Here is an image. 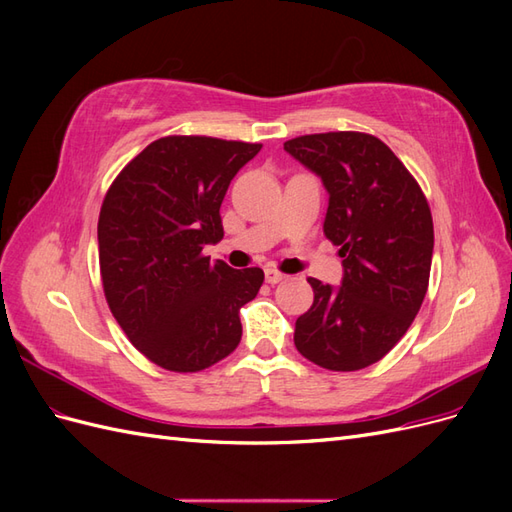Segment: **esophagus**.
<instances>
[{
  "label": "esophagus",
  "mask_w": 512,
  "mask_h": 512,
  "mask_svg": "<svg viewBox=\"0 0 512 512\" xmlns=\"http://www.w3.org/2000/svg\"><path fill=\"white\" fill-rule=\"evenodd\" d=\"M288 275H284V273H280V271H275V269H265V280L269 282V284H280V282H284Z\"/></svg>",
  "instance_id": "1"
}]
</instances>
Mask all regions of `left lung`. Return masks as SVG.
I'll return each mask as SVG.
<instances>
[{
  "label": "left lung",
  "instance_id": "left-lung-1",
  "mask_svg": "<svg viewBox=\"0 0 512 512\" xmlns=\"http://www.w3.org/2000/svg\"><path fill=\"white\" fill-rule=\"evenodd\" d=\"M329 194L324 235L342 247V286L307 277L314 303L294 324V346L331 371L374 365L412 324L425 299L433 222L427 198L380 138L307 134L284 143Z\"/></svg>",
  "mask_w": 512,
  "mask_h": 512
}]
</instances>
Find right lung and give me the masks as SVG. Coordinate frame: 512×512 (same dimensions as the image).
Listing matches in <instances>:
<instances>
[{"label":"right lung","instance_id":"add662e5","mask_svg":"<svg viewBox=\"0 0 512 512\" xmlns=\"http://www.w3.org/2000/svg\"><path fill=\"white\" fill-rule=\"evenodd\" d=\"M262 145L166 136L121 170L100 209L98 250L108 307L149 361L188 374L241 342L239 307L265 273L203 254L224 237L228 185Z\"/></svg>","mask_w":512,"mask_h":512}]
</instances>
